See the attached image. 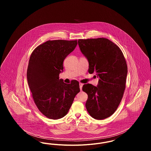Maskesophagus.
I'll list each match as a JSON object with an SVG mask.
<instances>
[{"mask_svg": "<svg viewBox=\"0 0 151 151\" xmlns=\"http://www.w3.org/2000/svg\"><path fill=\"white\" fill-rule=\"evenodd\" d=\"M83 84L82 83H80V84H79V86H80V91H82V87H83Z\"/></svg>", "mask_w": 151, "mask_h": 151, "instance_id": "esophagus-1", "label": "esophagus"}]
</instances>
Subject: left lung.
<instances>
[{
  "instance_id": "left-lung-1",
  "label": "left lung",
  "mask_w": 151,
  "mask_h": 151,
  "mask_svg": "<svg viewBox=\"0 0 151 151\" xmlns=\"http://www.w3.org/2000/svg\"><path fill=\"white\" fill-rule=\"evenodd\" d=\"M78 45L88 61V72L99 78L97 86H83L88 94L86 110L96 119L107 118L122 100L128 71L125 58L119 47L107 38L79 40Z\"/></svg>"
}]
</instances>
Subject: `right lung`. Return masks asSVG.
<instances>
[{"instance_id": "obj_1", "label": "right lung", "mask_w": 151, "mask_h": 151, "mask_svg": "<svg viewBox=\"0 0 151 151\" xmlns=\"http://www.w3.org/2000/svg\"><path fill=\"white\" fill-rule=\"evenodd\" d=\"M77 41H47L37 47L29 59L27 80L38 110L47 118L60 119L67 114L80 92L79 82L59 79L63 63L77 46Z\"/></svg>"}]
</instances>
